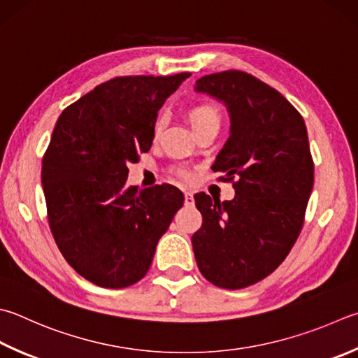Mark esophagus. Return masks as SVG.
Returning a JSON list of instances; mask_svg holds the SVG:
<instances>
[{
  "label": "esophagus",
  "instance_id": "1",
  "mask_svg": "<svg viewBox=\"0 0 358 358\" xmlns=\"http://www.w3.org/2000/svg\"><path fill=\"white\" fill-rule=\"evenodd\" d=\"M184 202H185V206H193V202H194V198H193V193L192 192H185L184 193Z\"/></svg>",
  "mask_w": 358,
  "mask_h": 358
}]
</instances>
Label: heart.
I'll use <instances>...</instances> for the list:
<instances>
[{
    "label": "heart",
    "mask_w": 358,
    "mask_h": 358,
    "mask_svg": "<svg viewBox=\"0 0 358 358\" xmlns=\"http://www.w3.org/2000/svg\"><path fill=\"white\" fill-rule=\"evenodd\" d=\"M188 120H190V124L194 129V132H198L204 127H210V126H217L220 127L221 124V112L218 109L217 104L213 103H199L194 104L190 110H188ZM162 129L160 121L156 123V127H154V134L159 136ZM182 178H190V174L187 171H179Z\"/></svg>",
    "instance_id": "heart-1"
}]
</instances>
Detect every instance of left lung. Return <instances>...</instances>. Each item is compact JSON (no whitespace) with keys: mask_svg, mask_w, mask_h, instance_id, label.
<instances>
[{"mask_svg":"<svg viewBox=\"0 0 358 358\" xmlns=\"http://www.w3.org/2000/svg\"><path fill=\"white\" fill-rule=\"evenodd\" d=\"M194 90L226 106L231 136L212 165L232 180V201L194 194L202 226L193 234L204 278L229 289L271 274L304 224L313 160L304 118L273 87L245 71L207 74Z\"/></svg>","mask_w":358,"mask_h":358,"instance_id":"left-lung-1","label":"left lung"}]
</instances>
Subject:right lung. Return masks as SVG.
<instances>
[{
    "label": "right lung",
    "instance_id": "add662e5",
    "mask_svg": "<svg viewBox=\"0 0 358 358\" xmlns=\"http://www.w3.org/2000/svg\"><path fill=\"white\" fill-rule=\"evenodd\" d=\"M190 76H123L66 107L52 131L42 185L52 237L69 265L104 288L148 273L184 194L170 184L127 187V165L154 140L157 112Z\"/></svg>",
    "mask_w": 358,
    "mask_h": 358
}]
</instances>
